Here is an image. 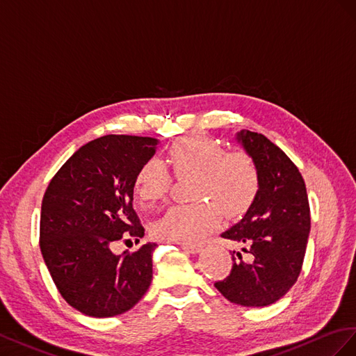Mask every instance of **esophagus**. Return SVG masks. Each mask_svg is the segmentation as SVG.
I'll return each instance as SVG.
<instances>
[{
    "mask_svg": "<svg viewBox=\"0 0 356 356\" xmlns=\"http://www.w3.org/2000/svg\"><path fill=\"white\" fill-rule=\"evenodd\" d=\"M181 249L188 253H198L201 252V246L198 245H181Z\"/></svg>",
    "mask_w": 356,
    "mask_h": 356,
    "instance_id": "obj_1",
    "label": "esophagus"
}]
</instances>
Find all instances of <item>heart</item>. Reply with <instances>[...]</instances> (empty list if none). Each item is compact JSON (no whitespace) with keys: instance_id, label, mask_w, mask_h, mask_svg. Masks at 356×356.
<instances>
[{"instance_id":"obj_1","label":"heart","mask_w":356,"mask_h":356,"mask_svg":"<svg viewBox=\"0 0 356 356\" xmlns=\"http://www.w3.org/2000/svg\"><path fill=\"white\" fill-rule=\"evenodd\" d=\"M172 175L195 179L192 204L171 207L155 223V234L164 240L195 245L219 225L222 213L232 219L245 213L259 192L258 167L245 152H227L206 136H188L167 152ZM171 176L158 159H147L134 179V194L145 206L168 195Z\"/></svg>"}]
</instances>
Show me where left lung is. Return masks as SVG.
<instances>
[{
  "label": "left lung",
  "mask_w": 356,
  "mask_h": 356,
  "mask_svg": "<svg viewBox=\"0 0 356 356\" xmlns=\"http://www.w3.org/2000/svg\"><path fill=\"white\" fill-rule=\"evenodd\" d=\"M237 140L255 161L261 185L245 218L222 234L240 245L248 259L232 252V268L215 286L231 302L264 307L285 296L300 276L310 206L301 172L285 152L252 131H240Z\"/></svg>",
  "instance_id": "obj_1"
}]
</instances>
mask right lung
I'll return each instance as SVG.
<instances>
[{"label": "right lung", "instance_id": "1", "mask_svg": "<svg viewBox=\"0 0 356 356\" xmlns=\"http://www.w3.org/2000/svg\"><path fill=\"white\" fill-rule=\"evenodd\" d=\"M158 140L108 134L80 147L50 180L42 202L40 249L63 298L80 313L110 318L134 307L152 282L155 243L111 252L145 236L133 209L134 179Z\"/></svg>", "mask_w": 356, "mask_h": 356}]
</instances>
